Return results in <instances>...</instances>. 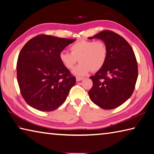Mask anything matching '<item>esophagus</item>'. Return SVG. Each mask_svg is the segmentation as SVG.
Listing matches in <instances>:
<instances>
[{
  "label": "esophagus",
  "instance_id": "1",
  "mask_svg": "<svg viewBox=\"0 0 154 154\" xmlns=\"http://www.w3.org/2000/svg\"><path fill=\"white\" fill-rule=\"evenodd\" d=\"M83 79H84L83 77H76V81H77V82H78V81H81V80H83Z\"/></svg>",
  "mask_w": 154,
  "mask_h": 154
}]
</instances>
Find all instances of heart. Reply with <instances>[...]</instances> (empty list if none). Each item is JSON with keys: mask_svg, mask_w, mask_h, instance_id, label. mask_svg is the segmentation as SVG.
<instances>
[{"mask_svg": "<svg viewBox=\"0 0 154 154\" xmlns=\"http://www.w3.org/2000/svg\"><path fill=\"white\" fill-rule=\"evenodd\" d=\"M70 51H62L59 59L67 69H73L77 61L80 63L74 69L73 73L85 75L90 71L96 72L103 67L107 61L108 48L105 42L101 40H81L71 45Z\"/></svg>", "mask_w": 154, "mask_h": 154, "instance_id": "heart-1", "label": "heart"}]
</instances>
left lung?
<instances>
[{
  "label": "left lung",
  "mask_w": 154,
  "mask_h": 154,
  "mask_svg": "<svg viewBox=\"0 0 154 154\" xmlns=\"http://www.w3.org/2000/svg\"><path fill=\"white\" fill-rule=\"evenodd\" d=\"M93 38L105 42L108 55L103 67L90 77L93 87L88 94L99 107L115 109L127 101L134 91L138 76L137 60L130 45L117 33L105 30L89 37Z\"/></svg>",
  "instance_id": "obj_1"
}]
</instances>
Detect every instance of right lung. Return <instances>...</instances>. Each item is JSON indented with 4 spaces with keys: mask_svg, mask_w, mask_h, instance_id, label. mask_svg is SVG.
Here are the masks:
<instances>
[{
    "mask_svg": "<svg viewBox=\"0 0 154 154\" xmlns=\"http://www.w3.org/2000/svg\"><path fill=\"white\" fill-rule=\"evenodd\" d=\"M75 39L38 35L20 51L17 81L26 103L41 111L56 109L67 99L76 79L63 65L59 53Z\"/></svg>",
    "mask_w": 154,
    "mask_h": 154,
    "instance_id": "right-lung-1",
    "label": "right lung"
}]
</instances>
